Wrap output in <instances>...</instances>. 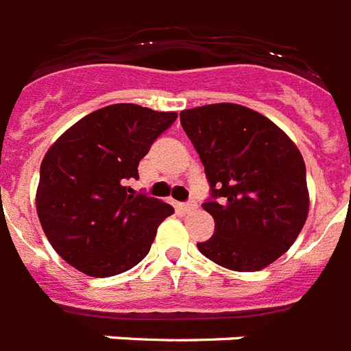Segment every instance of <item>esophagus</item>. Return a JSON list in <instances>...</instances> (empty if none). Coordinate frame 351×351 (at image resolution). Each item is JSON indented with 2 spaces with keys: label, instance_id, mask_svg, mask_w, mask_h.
I'll use <instances>...</instances> for the list:
<instances>
[{
  "label": "esophagus",
  "instance_id": "obj_1",
  "mask_svg": "<svg viewBox=\"0 0 351 351\" xmlns=\"http://www.w3.org/2000/svg\"><path fill=\"white\" fill-rule=\"evenodd\" d=\"M178 208L181 210V212H192V210L197 208V203H195V201H189V203H179Z\"/></svg>",
  "mask_w": 351,
  "mask_h": 351
}]
</instances>
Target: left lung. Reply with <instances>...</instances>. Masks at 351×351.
Here are the masks:
<instances>
[{"mask_svg": "<svg viewBox=\"0 0 351 351\" xmlns=\"http://www.w3.org/2000/svg\"><path fill=\"white\" fill-rule=\"evenodd\" d=\"M204 165L215 221L199 252L234 271H259L295 243L306 223V167L290 137L259 112L214 103L179 114Z\"/></svg>", "mask_w": 351, "mask_h": 351, "instance_id": "obj_1", "label": "left lung"}]
</instances>
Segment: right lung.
<instances>
[{
    "label": "right lung",
    "mask_w": 351,
    "mask_h": 351,
    "mask_svg": "<svg viewBox=\"0 0 351 351\" xmlns=\"http://www.w3.org/2000/svg\"><path fill=\"white\" fill-rule=\"evenodd\" d=\"M176 117L117 103L74 123L47 150L36 210L52 248L75 270L110 277L147 257L173 208L127 183L139 179V161Z\"/></svg>",
    "instance_id": "obj_1"
}]
</instances>
